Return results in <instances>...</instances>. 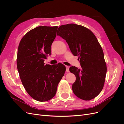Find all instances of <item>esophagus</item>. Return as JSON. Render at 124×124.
<instances>
[{
    "instance_id": "1",
    "label": "esophagus",
    "mask_w": 124,
    "mask_h": 124,
    "mask_svg": "<svg viewBox=\"0 0 124 124\" xmlns=\"http://www.w3.org/2000/svg\"><path fill=\"white\" fill-rule=\"evenodd\" d=\"M66 72H69V67L66 66Z\"/></svg>"
}]
</instances>
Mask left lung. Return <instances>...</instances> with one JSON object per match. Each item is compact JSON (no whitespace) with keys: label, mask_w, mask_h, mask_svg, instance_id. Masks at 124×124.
I'll return each instance as SVG.
<instances>
[{"label":"left lung","mask_w":124,"mask_h":124,"mask_svg":"<svg viewBox=\"0 0 124 124\" xmlns=\"http://www.w3.org/2000/svg\"><path fill=\"white\" fill-rule=\"evenodd\" d=\"M57 35L66 40L74 56H78L81 68H69L76 76L72 85L74 94L84 101L93 99L101 92L107 70L103 50L97 38L88 29L74 23L60 26Z\"/></svg>","instance_id":"8db88e82"}]
</instances>
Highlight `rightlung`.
<instances>
[{"label":"right lung","mask_w":124,"mask_h":124,"mask_svg":"<svg viewBox=\"0 0 124 124\" xmlns=\"http://www.w3.org/2000/svg\"><path fill=\"white\" fill-rule=\"evenodd\" d=\"M57 26H40L28 31L19 42L16 65L23 85L28 93L39 101H48L56 94L66 67L61 63L45 65L51 54V45Z\"/></svg>","instance_id":"right-lung-1"}]
</instances>
